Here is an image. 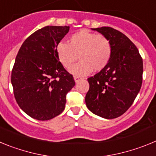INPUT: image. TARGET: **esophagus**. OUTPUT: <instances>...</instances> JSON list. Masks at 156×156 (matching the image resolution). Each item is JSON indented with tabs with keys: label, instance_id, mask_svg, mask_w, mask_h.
Segmentation results:
<instances>
[{
	"label": "esophagus",
	"instance_id": "obj_1",
	"mask_svg": "<svg viewBox=\"0 0 156 156\" xmlns=\"http://www.w3.org/2000/svg\"><path fill=\"white\" fill-rule=\"evenodd\" d=\"M82 79L80 76H74V80H75V82L77 83L78 81H80V80Z\"/></svg>",
	"mask_w": 156,
	"mask_h": 156
}]
</instances>
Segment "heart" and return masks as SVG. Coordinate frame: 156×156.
Here are the masks:
<instances>
[{
	"instance_id": "1",
	"label": "heart",
	"mask_w": 156,
	"mask_h": 156,
	"mask_svg": "<svg viewBox=\"0 0 156 156\" xmlns=\"http://www.w3.org/2000/svg\"><path fill=\"white\" fill-rule=\"evenodd\" d=\"M112 48L110 40L103 34H97L81 30L72 34L68 44L59 43L56 54L59 62L66 69L71 68L79 56L80 62L70 69L76 76H87L101 71L105 68L112 57Z\"/></svg>"
}]
</instances>
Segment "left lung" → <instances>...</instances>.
Instances as JSON below:
<instances>
[{
    "label": "left lung",
    "instance_id": "1",
    "mask_svg": "<svg viewBox=\"0 0 156 156\" xmlns=\"http://www.w3.org/2000/svg\"><path fill=\"white\" fill-rule=\"evenodd\" d=\"M94 30L110 40L112 52L105 68L87 79L85 102L95 115L115 119L129 109L140 91L143 60L134 44L119 30L108 27Z\"/></svg>",
    "mask_w": 156,
    "mask_h": 156
}]
</instances>
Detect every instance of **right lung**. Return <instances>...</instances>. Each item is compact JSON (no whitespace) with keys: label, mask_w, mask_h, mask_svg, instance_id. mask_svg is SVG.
Returning <instances> with one entry per match:
<instances>
[{"label":"right lung","mask_w":156,"mask_h":156,"mask_svg":"<svg viewBox=\"0 0 156 156\" xmlns=\"http://www.w3.org/2000/svg\"><path fill=\"white\" fill-rule=\"evenodd\" d=\"M69 27L48 26L23 42L12 71L15 98L23 112L48 120L65 109L66 94L75 86L72 74L59 62L56 48Z\"/></svg>","instance_id":"1"}]
</instances>
